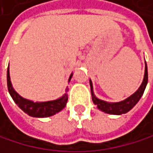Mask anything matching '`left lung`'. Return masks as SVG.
Returning <instances> with one entry per match:
<instances>
[{
  "mask_svg": "<svg viewBox=\"0 0 153 153\" xmlns=\"http://www.w3.org/2000/svg\"><path fill=\"white\" fill-rule=\"evenodd\" d=\"M147 83H148V68H147V63L145 62V73H144L143 82L141 83V85L139 86V88L135 92L133 95H131L129 97H127L126 99H124V100L120 101V102H107V101H104V100L97 98L94 95L93 83H92V81L90 80L92 99H93V102L95 103V105H97V108H99L100 111H104L105 113L114 114V115H121V114L128 112L139 101V99L141 98L144 91H145Z\"/></svg>",
  "mask_w": 153,
  "mask_h": 153,
  "instance_id": "obj_1",
  "label": "left lung"
}]
</instances>
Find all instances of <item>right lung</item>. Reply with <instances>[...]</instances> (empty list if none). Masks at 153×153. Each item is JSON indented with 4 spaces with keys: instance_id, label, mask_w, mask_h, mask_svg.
Returning <instances> with one entry per match:
<instances>
[{
    "instance_id": "add662e5",
    "label": "right lung",
    "mask_w": 153,
    "mask_h": 153,
    "mask_svg": "<svg viewBox=\"0 0 153 153\" xmlns=\"http://www.w3.org/2000/svg\"><path fill=\"white\" fill-rule=\"evenodd\" d=\"M71 77H72V73L71 74L69 78V82L71 81ZM7 87L9 93L13 100L16 102V104L24 112L27 113V115L31 116V117H37V118L50 117V116L55 115L56 113L63 110L67 105V101H68L67 94H64L61 97H59L56 100H51V101H45V102H34L32 100L26 99L21 96H19L13 88V85H12V82L10 80L9 67L7 69ZM67 91L68 88L66 92Z\"/></svg>"
}]
</instances>
